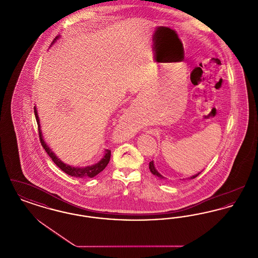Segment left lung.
Masks as SVG:
<instances>
[{"mask_svg": "<svg viewBox=\"0 0 258 258\" xmlns=\"http://www.w3.org/2000/svg\"><path fill=\"white\" fill-rule=\"evenodd\" d=\"M149 168H150V171L152 172V174H153V175L157 176L158 178H160V180H163V179H164V177H163V176L160 174V172L158 171V170L156 169V166H155V163H154V161H151V162L149 163ZM199 174H200V172H198V173L196 174V175H194V176L189 177L188 179H195V178L197 177Z\"/></svg>", "mask_w": 258, "mask_h": 258, "instance_id": "obj_1", "label": "left lung"}]
</instances>
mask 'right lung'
<instances>
[{
  "label": "right lung",
  "instance_id": "obj_1",
  "mask_svg": "<svg viewBox=\"0 0 258 258\" xmlns=\"http://www.w3.org/2000/svg\"><path fill=\"white\" fill-rule=\"evenodd\" d=\"M61 36H58V37H55V39L53 40V42L51 43L50 46H52ZM35 109V115H36V119H37V125H38V135H39V139H40V143L42 145L43 149L46 151V153L48 154L51 160L54 161V163L61 169L64 173H67L68 175L70 176H73V177H76V178H93L95 176H97L98 173L102 171L108 164L109 160H110L111 151L110 150H104V155L103 157L101 158V160H98L97 163L93 164V165H88L85 167H75V166H72V165H69L67 163H64L63 161H61L57 156L56 154L50 149L49 146L46 144V142L44 141L43 139V136H42V133H41V130H40V123H39V118H38V114H37V107L35 105L34 107Z\"/></svg>",
  "mask_w": 258,
  "mask_h": 258
}]
</instances>
